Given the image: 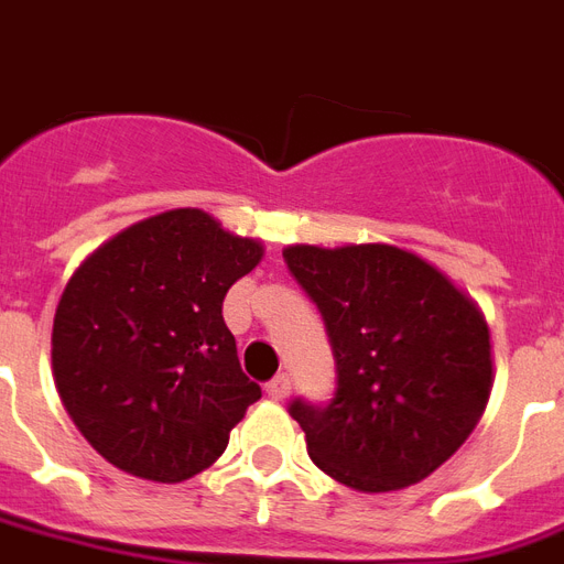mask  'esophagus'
<instances>
[{"mask_svg": "<svg viewBox=\"0 0 564 564\" xmlns=\"http://www.w3.org/2000/svg\"><path fill=\"white\" fill-rule=\"evenodd\" d=\"M290 390H292V381H290V376H283V372L281 376H274L272 381L265 384V393H269L274 402H281V399L290 397Z\"/></svg>", "mask_w": 564, "mask_h": 564, "instance_id": "esophagus-1", "label": "esophagus"}]
</instances>
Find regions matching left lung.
I'll return each instance as SVG.
<instances>
[{
    "instance_id": "8db88e82",
    "label": "left lung",
    "mask_w": 564,
    "mask_h": 564,
    "mask_svg": "<svg viewBox=\"0 0 564 564\" xmlns=\"http://www.w3.org/2000/svg\"><path fill=\"white\" fill-rule=\"evenodd\" d=\"M283 260L325 322L337 372L328 402H290L313 464L369 494L435 473L491 393L479 307L393 245H292Z\"/></svg>"
}]
</instances>
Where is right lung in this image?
Wrapping results in <instances>:
<instances>
[{
  "mask_svg": "<svg viewBox=\"0 0 564 564\" xmlns=\"http://www.w3.org/2000/svg\"><path fill=\"white\" fill-rule=\"evenodd\" d=\"M260 257L213 215L171 209L73 272L55 311V387L106 462L183 482L225 453L263 390L242 372L221 304Z\"/></svg>",
  "mask_w": 564,
  "mask_h": 564,
  "instance_id": "right-lung-1",
  "label": "right lung"
}]
</instances>
